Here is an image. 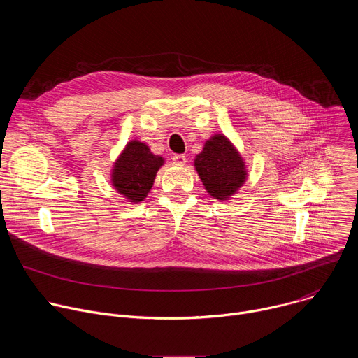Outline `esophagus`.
Segmentation results:
<instances>
[{"label":"esophagus","instance_id":"1","mask_svg":"<svg viewBox=\"0 0 358 358\" xmlns=\"http://www.w3.org/2000/svg\"><path fill=\"white\" fill-rule=\"evenodd\" d=\"M173 163H174L176 166L182 167V166H185V163H187V157H185L184 155H176V156L173 157Z\"/></svg>","mask_w":358,"mask_h":358}]
</instances>
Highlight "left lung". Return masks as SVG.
<instances>
[{
  "mask_svg": "<svg viewBox=\"0 0 358 358\" xmlns=\"http://www.w3.org/2000/svg\"><path fill=\"white\" fill-rule=\"evenodd\" d=\"M194 167L207 192L220 201L235 195L248 178L245 160L224 134L211 136L195 156Z\"/></svg>",
  "mask_w": 358,
  "mask_h": 358,
  "instance_id": "1",
  "label": "left lung"
}]
</instances>
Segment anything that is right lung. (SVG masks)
I'll return each mask as SVG.
<instances>
[{
    "mask_svg": "<svg viewBox=\"0 0 358 358\" xmlns=\"http://www.w3.org/2000/svg\"><path fill=\"white\" fill-rule=\"evenodd\" d=\"M164 163L162 156L152 155L145 143L130 140L113 163L112 185L129 202L138 203L148 195Z\"/></svg>",
    "mask_w": 358,
    "mask_h": 358,
    "instance_id": "1",
    "label": "right lung"
}]
</instances>
